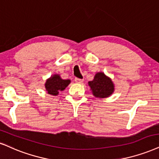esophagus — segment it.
Returning a JSON list of instances; mask_svg holds the SVG:
<instances>
[{"label":"esophagus","instance_id":"obj_1","mask_svg":"<svg viewBox=\"0 0 159 159\" xmlns=\"http://www.w3.org/2000/svg\"><path fill=\"white\" fill-rule=\"evenodd\" d=\"M75 82L76 83H82L83 82V79H80V78H75Z\"/></svg>","mask_w":159,"mask_h":159}]
</instances>
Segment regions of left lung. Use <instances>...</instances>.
Listing matches in <instances>:
<instances>
[{
	"mask_svg": "<svg viewBox=\"0 0 159 159\" xmlns=\"http://www.w3.org/2000/svg\"><path fill=\"white\" fill-rule=\"evenodd\" d=\"M89 85L96 97H107L114 91L113 82L102 72L96 74L93 80L89 82Z\"/></svg>",
	"mask_w": 159,
	"mask_h": 159,
	"instance_id": "left-lung-1",
	"label": "left lung"
}]
</instances>
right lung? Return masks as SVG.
I'll return each instance as SVG.
<instances>
[{
	"label": "right lung",
	"mask_w": 159,
	"mask_h": 159,
	"mask_svg": "<svg viewBox=\"0 0 159 159\" xmlns=\"http://www.w3.org/2000/svg\"><path fill=\"white\" fill-rule=\"evenodd\" d=\"M70 83V81L69 80H62L58 74H54L46 80L45 87L46 91H48V93L56 96L59 93V91H63Z\"/></svg>",
	"instance_id": "right-lung-1"
}]
</instances>
